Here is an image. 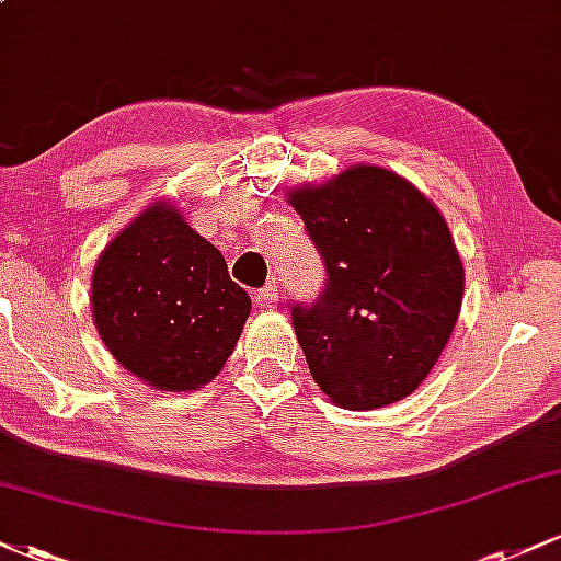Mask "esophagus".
<instances>
[{"mask_svg":"<svg viewBox=\"0 0 561 561\" xmlns=\"http://www.w3.org/2000/svg\"><path fill=\"white\" fill-rule=\"evenodd\" d=\"M276 300H279L276 285H266V287L255 289V306H259V308H274Z\"/></svg>","mask_w":561,"mask_h":561,"instance_id":"1","label":"esophagus"}]
</instances>
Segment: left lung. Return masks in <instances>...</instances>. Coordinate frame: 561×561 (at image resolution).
Instances as JSON below:
<instances>
[{"label": "left lung", "mask_w": 561, "mask_h": 561, "mask_svg": "<svg viewBox=\"0 0 561 561\" xmlns=\"http://www.w3.org/2000/svg\"><path fill=\"white\" fill-rule=\"evenodd\" d=\"M324 263L313 302H293L308 369L353 411L414 392L446 347L461 298V266L437 208L398 173L356 165L289 195Z\"/></svg>", "instance_id": "1"}]
</instances>
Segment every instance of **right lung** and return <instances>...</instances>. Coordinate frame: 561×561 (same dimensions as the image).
I'll list each match as a JSON object with an SVG mask.
<instances>
[{
	"mask_svg": "<svg viewBox=\"0 0 561 561\" xmlns=\"http://www.w3.org/2000/svg\"><path fill=\"white\" fill-rule=\"evenodd\" d=\"M92 311L115 362L152 388L195 390L234 351L250 295L214 244L158 203L100 255Z\"/></svg>",
	"mask_w": 561,
	"mask_h": 561,
	"instance_id": "1",
	"label": "right lung"
}]
</instances>
